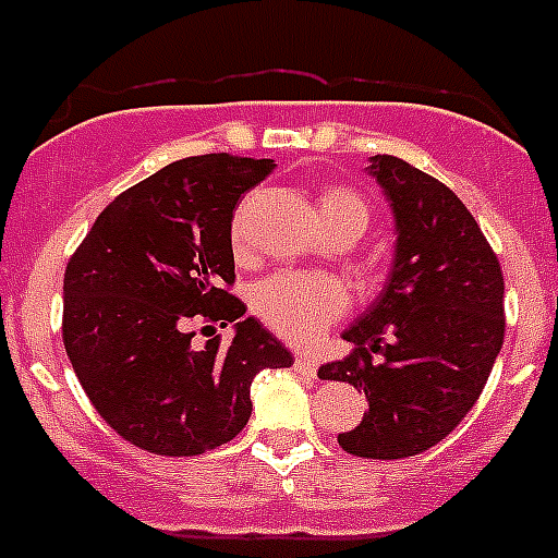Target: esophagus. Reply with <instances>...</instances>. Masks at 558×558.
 Segmentation results:
<instances>
[{"instance_id":"esophagus-1","label":"esophagus","mask_w":558,"mask_h":558,"mask_svg":"<svg viewBox=\"0 0 558 558\" xmlns=\"http://www.w3.org/2000/svg\"><path fill=\"white\" fill-rule=\"evenodd\" d=\"M295 371L304 373V376H315V373H318V356L299 354L295 356Z\"/></svg>"}]
</instances>
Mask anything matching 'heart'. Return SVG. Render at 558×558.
Returning <instances> with one entry per match:
<instances>
[{"label": "heart", "instance_id": "obj_1", "mask_svg": "<svg viewBox=\"0 0 558 558\" xmlns=\"http://www.w3.org/2000/svg\"><path fill=\"white\" fill-rule=\"evenodd\" d=\"M318 218L326 234L345 232L360 238L367 227V204L349 187H329L318 196ZM245 207L234 213L232 245L243 252ZM254 310L265 326L290 342H313L349 310V293L326 274L279 270L254 288Z\"/></svg>", "mask_w": 558, "mask_h": 558}]
</instances>
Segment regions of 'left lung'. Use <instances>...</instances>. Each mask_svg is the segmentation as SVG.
Returning <instances> with one entry per match:
<instances>
[{
	"label": "left lung",
	"mask_w": 558,
	"mask_h": 558,
	"mask_svg": "<svg viewBox=\"0 0 558 558\" xmlns=\"http://www.w3.org/2000/svg\"><path fill=\"white\" fill-rule=\"evenodd\" d=\"M390 202V276L342 340L354 345L320 379L349 381L367 409L342 451L403 459L428 451L464 421L504 345V274L476 218L451 187L392 155L367 166Z\"/></svg>",
	"instance_id": "8db88e82"
}]
</instances>
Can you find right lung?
Returning a JSON list of instances; mask_svg holds the SVG:
<instances>
[{"label": "right lung", "instance_id": "right-lung-1", "mask_svg": "<svg viewBox=\"0 0 558 558\" xmlns=\"http://www.w3.org/2000/svg\"><path fill=\"white\" fill-rule=\"evenodd\" d=\"M274 166L232 155L171 162L107 204L69 259L65 354L107 426L143 451L196 457L223 446L252 417L254 376L293 365L227 293L234 204ZM193 323H234L233 342L196 350Z\"/></svg>", "mask_w": 558, "mask_h": 558}]
</instances>
